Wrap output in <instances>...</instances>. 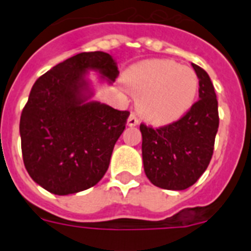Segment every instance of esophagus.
Instances as JSON below:
<instances>
[{
	"mask_svg": "<svg viewBox=\"0 0 251 251\" xmlns=\"http://www.w3.org/2000/svg\"><path fill=\"white\" fill-rule=\"evenodd\" d=\"M138 124H139V121L136 118V115L130 114L129 117H128V119H127L128 127H136V126H138Z\"/></svg>",
	"mask_w": 251,
	"mask_h": 251,
	"instance_id": "esophagus-1",
	"label": "esophagus"
}]
</instances>
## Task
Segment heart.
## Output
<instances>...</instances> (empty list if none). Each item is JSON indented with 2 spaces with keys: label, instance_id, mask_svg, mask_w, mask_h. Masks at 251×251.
Listing matches in <instances>:
<instances>
[{
  "label": "heart",
  "instance_id": "b5f03b06",
  "mask_svg": "<svg viewBox=\"0 0 251 251\" xmlns=\"http://www.w3.org/2000/svg\"><path fill=\"white\" fill-rule=\"evenodd\" d=\"M126 89L137 98V110L148 123L165 126L191 109L200 88L194 69L174 60H145L124 75Z\"/></svg>",
  "mask_w": 251,
  "mask_h": 251
}]
</instances>
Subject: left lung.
<instances>
[{
  "mask_svg": "<svg viewBox=\"0 0 251 251\" xmlns=\"http://www.w3.org/2000/svg\"><path fill=\"white\" fill-rule=\"evenodd\" d=\"M199 76V101L185 117L153 129L141 124L142 158L151 182L165 190L182 191L194 185L207 168L219 128L214 85L202 68L192 64Z\"/></svg>",
  "mask_w": 251,
  "mask_h": 251,
  "instance_id": "1",
  "label": "left lung"
}]
</instances>
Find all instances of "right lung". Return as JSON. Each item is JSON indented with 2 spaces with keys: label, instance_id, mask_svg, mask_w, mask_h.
I'll list each match as a JSON object with an SVG mask.
<instances>
[{
  "label": "right lung",
  "instance_id": "1",
  "mask_svg": "<svg viewBox=\"0 0 251 251\" xmlns=\"http://www.w3.org/2000/svg\"><path fill=\"white\" fill-rule=\"evenodd\" d=\"M90 72L108 85L119 74L112 55L103 51L69 57L35 81L20 119L28 175L59 196L84 191L103 178L129 115L93 99Z\"/></svg>",
  "mask_w": 251,
  "mask_h": 251
}]
</instances>
